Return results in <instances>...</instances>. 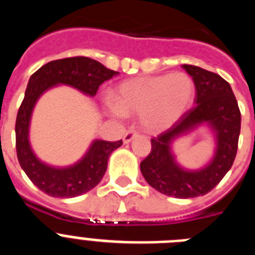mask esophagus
I'll return each instance as SVG.
<instances>
[{
    "mask_svg": "<svg viewBox=\"0 0 255 255\" xmlns=\"http://www.w3.org/2000/svg\"><path fill=\"white\" fill-rule=\"evenodd\" d=\"M136 135H138V131L135 129L128 130V131L125 132V135H124V143H129V141H131Z\"/></svg>",
    "mask_w": 255,
    "mask_h": 255,
    "instance_id": "34e87169",
    "label": "esophagus"
}]
</instances>
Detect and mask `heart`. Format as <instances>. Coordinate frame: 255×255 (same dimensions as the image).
Segmentation results:
<instances>
[{
	"mask_svg": "<svg viewBox=\"0 0 255 255\" xmlns=\"http://www.w3.org/2000/svg\"><path fill=\"white\" fill-rule=\"evenodd\" d=\"M194 83L189 75L135 78L117 88L115 103L108 102L116 116L140 114V121L149 130H163L185 114L194 96Z\"/></svg>",
	"mask_w": 255,
	"mask_h": 255,
	"instance_id": "heart-1",
	"label": "heart"
}]
</instances>
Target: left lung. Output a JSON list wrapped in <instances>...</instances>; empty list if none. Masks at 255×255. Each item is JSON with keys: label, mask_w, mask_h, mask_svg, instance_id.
<instances>
[{"label": "left lung", "mask_w": 255, "mask_h": 255, "mask_svg": "<svg viewBox=\"0 0 255 255\" xmlns=\"http://www.w3.org/2000/svg\"><path fill=\"white\" fill-rule=\"evenodd\" d=\"M195 85L194 106L180 117L170 129L150 139L152 149L140 162L144 179L162 194L173 198L206 195L231 168L238 152L242 114L229 83L218 74L194 65H182ZM208 122L216 132L218 149L211 164L199 171L179 168L170 153L175 137Z\"/></svg>", "instance_id": "1"}]
</instances>
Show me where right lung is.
<instances>
[{
	"mask_svg": "<svg viewBox=\"0 0 255 255\" xmlns=\"http://www.w3.org/2000/svg\"><path fill=\"white\" fill-rule=\"evenodd\" d=\"M117 74L93 58L75 56L51 61L30 76L15 124L16 154L26 176L43 193L55 198H73L92 190L102 180L110 155L123 145V140L93 141L84 158L71 167L47 166L35 157L28 139L31 111L37 100L56 84L71 85L93 97L102 83Z\"/></svg>",
	"mask_w": 255,
	"mask_h": 255,
	"instance_id": "1",
	"label": "right lung"
}]
</instances>
